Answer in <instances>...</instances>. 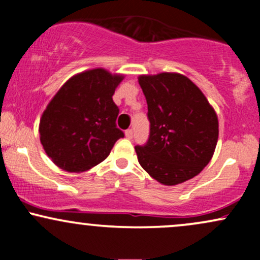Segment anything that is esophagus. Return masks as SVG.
I'll return each instance as SVG.
<instances>
[{"instance_id": "1", "label": "esophagus", "mask_w": 260, "mask_h": 260, "mask_svg": "<svg viewBox=\"0 0 260 260\" xmlns=\"http://www.w3.org/2000/svg\"><path fill=\"white\" fill-rule=\"evenodd\" d=\"M124 134H126V138H128V139H132V138H133V132H132V129H127L126 132H124Z\"/></svg>"}]
</instances>
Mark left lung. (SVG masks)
<instances>
[{"mask_svg": "<svg viewBox=\"0 0 260 260\" xmlns=\"http://www.w3.org/2000/svg\"><path fill=\"white\" fill-rule=\"evenodd\" d=\"M150 131L136 151L143 169L166 186L190 180L213 156L219 137L216 113L194 83L177 73L140 76Z\"/></svg>", "mask_w": 260, "mask_h": 260, "instance_id": "obj_1", "label": "left lung"}]
</instances>
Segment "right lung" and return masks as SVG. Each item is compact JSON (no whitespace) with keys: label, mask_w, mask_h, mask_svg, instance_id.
Listing matches in <instances>:
<instances>
[{"label":"right lung","mask_w":260,"mask_h":260,"mask_svg":"<svg viewBox=\"0 0 260 260\" xmlns=\"http://www.w3.org/2000/svg\"><path fill=\"white\" fill-rule=\"evenodd\" d=\"M123 79L107 71L91 70L66 82L40 120V142L53 162L68 172L94 168L109 156L124 133L117 128L120 113L113 103Z\"/></svg>","instance_id":"right-lung-1"}]
</instances>
